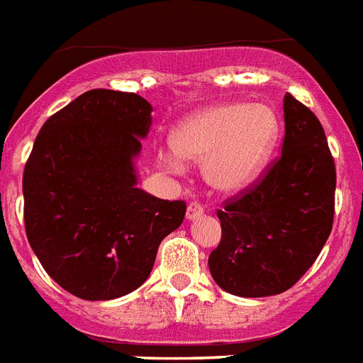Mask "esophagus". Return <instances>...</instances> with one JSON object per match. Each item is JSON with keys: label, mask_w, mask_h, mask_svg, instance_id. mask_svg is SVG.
<instances>
[{"label": "esophagus", "mask_w": 363, "mask_h": 363, "mask_svg": "<svg viewBox=\"0 0 363 363\" xmlns=\"http://www.w3.org/2000/svg\"><path fill=\"white\" fill-rule=\"evenodd\" d=\"M203 206L199 203H191L187 206V220H197V218L203 216Z\"/></svg>", "instance_id": "esophagus-1"}]
</instances>
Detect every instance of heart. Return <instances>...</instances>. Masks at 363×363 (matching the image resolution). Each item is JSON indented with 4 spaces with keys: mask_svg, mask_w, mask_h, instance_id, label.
Returning a JSON list of instances; mask_svg holds the SVG:
<instances>
[{
    "mask_svg": "<svg viewBox=\"0 0 363 363\" xmlns=\"http://www.w3.org/2000/svg\"><path fill=\"white\" fill-rule=\"evenodd\" d=\"M281 138V118L268 103L228 101L199 108L172 132V152L160 162L170 172L184 162L203 164L204 184L218 195H237L266 170Z\"/></svg>",
    "mask_w": 363,
    "mask_h": 363,
    "instance_id": "heart-1",
    "label": "heart"
}]
</instances>
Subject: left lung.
<instances>
[{"mask_svg": "<svg viewBox=\"0 0 363 363\" xmlns=\"http://www.w3.org/2000/svg\"><path fill=\"white\" fill-rule=\"evenodd\" d=\"M281 157L260 182L218 211L222 239L208 256L214 281L245 298L295 285L333 228L335 162L320 120L291 94L283 99Z\"/></svg>", "mask_w": 363, "mask_h": 363, "instance_id": "1", "label": "left lung"}]
</instances>
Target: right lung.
Returning <instances> with one entry per match:
<instances>
[{"instance_id": "right-lung-1", "label": "right lung", "mask_w": 363, "mask_h": 363, "mask_svg": "<svg viewBox=\"0 0 363 363\" xmlns=\"http://www.w3.org/2000/svg\"><path fill=\"white\" fill-rule=\"evenodd\" d=\"M152 107L138 94L91 89L55 113L24 166V225L49 277L84 301H113L145 283L184 201L138 187L135 159Z\"/></svg>"}]
</instances>
